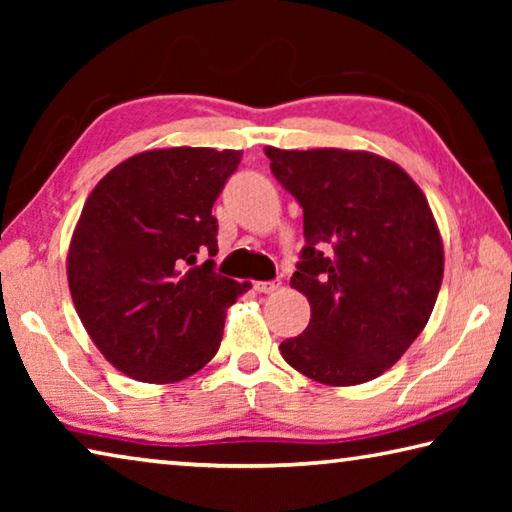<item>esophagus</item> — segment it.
Instances as JSON below:
<instances>
[{"label": "esophagus", "instance_id": "34e87169", "mask_svg": "<svg viewBox=\"0 0 512 512\" xmlns=\"http://www.w3.org/2000/svg\"><path fill=\"white\" fill-rule=\"evenodd\" d=\"M280 289V280H271V282H255V291L257 293H273Z\"/></svg>", "mask_w": 512, "mask_h": 512}]
</instances>
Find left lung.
I'll use <instances>...</instances> for the list:
<instances>
[{"mask_svg": "<svg viewBox=\"0 0 512 512\" xmlns=\"http://www.w3.org/2000/svg\"><path fill=\"white\" fill-rule=\"evenodd\" d=\"M264 153L305 219L291 287L307 296L311 318L280 343L284 361L327 386L379 377L418 339L443 282L427 196L400 164L368 151Z\"/></svg>", "mask_w": 512, "mask_h": 512, "instance_id": "obj_1", "label": "left lung"}]
</instances>
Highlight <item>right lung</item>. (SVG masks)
<instances>
[{
  "label": "right lung",
  "mask_w": 512,
  "mask_h": 512,
  "mask_svg": "<svg viewBox=\"0 0 512 512\" xmlns=\"http://www.w3.org/2000/svg\"><path fill=\"white\" fill-rule=\"evenodd\" d=\"M241 151L173 146L117 164L83 205L67 282L92 343L119 372L173 384L221 345L225 309L250 284L214 273L212 205Z\"/></svg>",
  "instance_id": "1"
}]
</instances>
